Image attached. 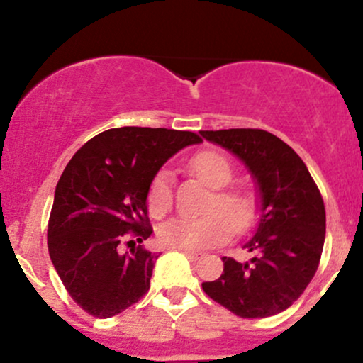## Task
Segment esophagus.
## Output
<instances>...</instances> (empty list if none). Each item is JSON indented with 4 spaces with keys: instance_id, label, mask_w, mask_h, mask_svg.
I'll return each instance as SVG.
<instances>
[{
    "instance_id": "obj_1",
    "label": "esophagus",
    "mask_w": 363,
    "mask_h": 363,
    "mask_svg": "<svg viewBox=\"0 0 363 363\" xmlns=\"http://www.w3.org/2000/svg\"><path fill=\"white\" fill-rule=\"evenodd\" d=\"M181 252H182V254H186V256L189 257L191 261H198V259H201V252H198V251H187V249H181Z\"/></svg>"
}]
</instances>
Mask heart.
<instances>
[{
  "label": "heart",
  "instance_id": "heart-1",
  "mask_svg": "<svg viewBox=\"0 0 363 363\" xmlns=\"http://www.w3.org/2000/svg\"><path fill=\"white\" fill-rule=\"evenodd\" d=\"M189 170L213 191L208 203L210 215L201 218H174L158 228V240L172 249L215 247L225 242L235 230H245L257 216V198L251 187H227L234 176L230 160L215 150H203L189 160ZM172 208L170 174L160 170L148 189V210L157 218Z\"/></svg>",
  "mask_w": 363,
  "mask_h": 363
}]
</instances>
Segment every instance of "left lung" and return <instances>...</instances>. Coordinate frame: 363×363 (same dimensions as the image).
<instances>
[{
  "label": "left lung",
  "mask_w": 363,
  "mask_h": 363,
  "mask_svg": "<svg viewBox=\"0 0 363 363\" xmlns=\"http://www.w3.org/2000/svg\"><path fill=\"white\" fill-rule=\"evenodd\" d=\"M247 167L257 189L259 222L244 244L254 257H222L218 280L205 281L210 298L245 319L280 314L314 278L326 235L324 201L302 158L262 129L199 131Z\"/></svg>",
  "instance_id": "1"
}]
</instances>
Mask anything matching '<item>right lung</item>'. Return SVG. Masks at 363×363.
<instances>
[{
  "mask_svg": "<svg viewBox=\"0 0 363 363\" xmlns=\"http://www.w3.org/2000/svg\"><path fill=\"white\" fill-rule=\"evenodd\" d=\"M196 133L165 128H114L86 141L61 174L48 227L49 256L62 285L99 319L119 314L150 290L158 254L147 240L148 189L179 150L201 143ZM135 244V240H128Z\"/></svg>",
  "mask_w": 363,
  "mask_h": 363,
  "instance_id": "add662e5",
  "label": "right lung"
}]
</instances>
